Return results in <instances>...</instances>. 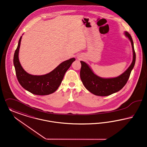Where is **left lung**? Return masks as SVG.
Listing matches in <instances>:
<instances>
[{"label": "left lung", "mask_w": 147, "mask_h": 147, "mask_svg": "<svg viewBox=\"0 0 147 147\" xmlns=\"http://www.w3.org/2000/svg\"><path fill=\"white\" fill-rule=\"evenodd\" d=\"M124 34L131 42L133 56L130 66L120 76L110 78H101L94 74L86 62L80 61L81 63V80L86 88L96 96H107L119 91L125 86L129 79L136 62V53L131 35L127 31H125Z\"/></svg>", "instance_id": "1"}]
</instances>
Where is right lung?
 <instances>
[{
  "instance_id": "right-lung-1",
  "label": "right lung",
  "mask_w": 147,
  "mask_h": 147,
  "mask_svg": "<svg viewBox=\"0 0 147 147\" xmlns=\"http://www.w3.org/2000/svg\"><path fill=\"white\" fill-rule=\"evenodd\" d=\"M22 37L19 40L13 59L16 75L19 84L24 89L34 94L42 96L54 92L60 86L66 72L75 59L71 58L62 62L54 70L46 75L41 76L30 75L24 70L19 60V51Z\"/></svg>"
}]
</instances>
